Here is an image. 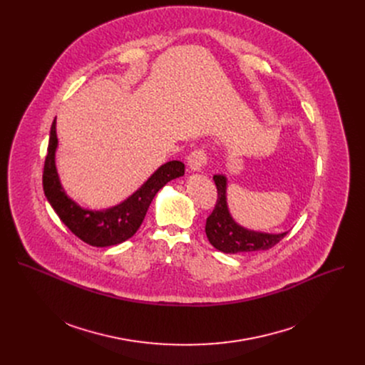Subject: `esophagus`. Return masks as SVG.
<instances>
[{"label":"esophagus","mask_w":365,"mask_h":365,"mask_svg":"<svg viewBox=\"0 0 365 365\" xmlns=\"http://www.w3.org/2000/svg\"><path fill=\"white\" fill-rule=\"evenodd\" d=\"M187 163H189V166H190V169L193 172H200L207 165V154H206V151L203 148L193 150L189 154Z\"/></svg>","instance_id":"esophagus-1"}]
</instances>
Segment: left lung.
Here are the masks:
<instances>
[{
  "mask_svg": "<svg viewBox=\"0 0 365 365\" xmlns=\"http://www.w3.org/2000/svg\"><path fill=\"white\" fill-rule=\"evenodd\" d=\"M214 182L218 192V199L214 211L206 218L205 232L210 242L222 252H251L259 250H269L283 240L287 232L283 234H263L248 231L231 218L227 207V179L221 175L214 176Z\"/></svg>",
  "mask_w": 365,
  "mask_h": 365,
  "instance_id": "8db88e82",
  "label": "left lung"
}]
</instances>
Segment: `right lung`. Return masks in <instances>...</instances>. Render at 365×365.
I'll return each instance as SVG.
<instances>
[{
    "instance_id": "obj_1",
    "label": "right lung",
    "mask_w": 365,
    "mask_h": 365,
    "mask_svg": "<svg viewBox=\"0 0 365 365\" xmlns=\"http://www.w3.org/2000/svg\"><path fill=\"white\" fill-rule=\"evenodd\" d=\"M58 147L56 118L50 128L48 147L43 169V190L61 221L83 242L93 247H110L131 238L140 228L148 206L168 182L183 176L185 165L172 160L160 166L151 178L127 200L107 211L82 210L63 192L56 166L55 151Z\"/></svg>"
}]
</instances>
